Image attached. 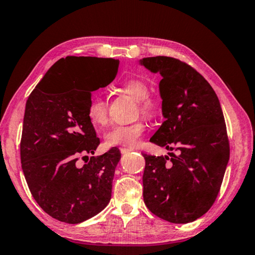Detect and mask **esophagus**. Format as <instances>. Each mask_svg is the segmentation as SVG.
Listing matches in <instances>:
<instances>
[{
  "label": "esophagus",
  "mask_w": 255,
  "mask_h": 255,
  "mask_svg": "<svg viewBox=\"0 0 255 255\" xmlns=\"http://www.w3.org/2000/svg\"><path fill=\"white\" fill-rule=\"evenodd\" d=\"M120 151H121V153H128V152H131L132 151V149H130V148H120Z\"/></svg>",
  "instance_id": "1"
}]
</instances>
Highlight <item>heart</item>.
Here are the masks:
<instances>
[{"instance_id": "heart-1", "label": "heart", "mask_w": 255, "mask_h": 255, "mask_svg": "<svg viewBox=\"0 0 255 255\" xmlns=\"http://www.w3.org/2000/svg\"><path fill=\"white\" fill-rule=\"evenodd\" d=\"M120 88L139 104V110L145 118H152L157 113V104L148 96L149 87L143 80L130 78L120 84ZM87 116L94 127L103 128L109 121L106 101L100 95H94L87 107ZM145 127L142 122L128 125H115L105 133V142L110 146L134 148L143 135Z\"/></svg>"}]
</instances>
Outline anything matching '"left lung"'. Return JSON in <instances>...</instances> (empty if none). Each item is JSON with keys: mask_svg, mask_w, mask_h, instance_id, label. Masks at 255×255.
<instances>
[{"mask_svg": "<svg viewBox=\"0 0 255 255\" xmlns=\"http://www.w3.org/2000/svg\"><path fill=\"white\" fill-rule=\"evenodd\" d=\"M159 73L164 118L150 141L176 154H143V199L164 221L186 224L203 216L220 191L230 159V144L216 93L202 75L175 58L139 60Z\"/></svg>", "mask_w": 255, "mask_h": 255, "instance_id": "8db88e82", "label": "left lung"}]
</instances>
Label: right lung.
<instances>
[{"label":"right lung","mask_w":255,"mask_h":255,"mask_svg":"<svg viewBox=\"0 0 255 255\" xmlns=\"http://www.w3.org/2000/svg\"><path fill=\"white\" fill-rule=\"evenodd\" d=\"M119 59L69 56L49 69L26 101L21 163L35 202L48 215L78 224L110 203L118 148L91 157L100 137L87 116L92 92L113 82ZM87 77L90 82L83 80Z\"/></svg>","instance_id":"1"}]
</instances>
